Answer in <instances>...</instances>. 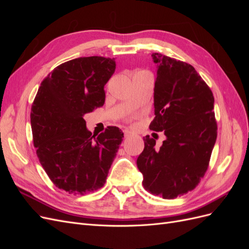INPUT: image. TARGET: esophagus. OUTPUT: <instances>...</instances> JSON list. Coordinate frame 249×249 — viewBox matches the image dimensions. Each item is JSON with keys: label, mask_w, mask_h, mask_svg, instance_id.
<instances>
[{"label": "esophagus", "mask_w": 249, "mask_h": 249, "mask_svg": "<svg viewBox=\"0 0 249 249\" xmlns=\"http://www.w3.org/2000/svg\"><path fill=\"white\" fill-rule=\"evenodd\" d=\"M124 137H125V138H127V137L132 136L133 133H132L131 131H129V130H124Z\"/></svg>", "instance_id": "obj_1"}]
</instances>
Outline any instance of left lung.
Returning a JSON list of instances; mask_svg holds the SVG:
<instances>
[{"instance_id":"left-lung-1","label":"left lung","mask_w":249,"mask_h":249,"mask_svg":"<svg viewBox=\"0 0 249 249\" xmlns=\"http://www.w3.org/2000/svg\"><path fill=\"white\" fill-rule=\"evenodd\" d=\"M157 63L155 118L149 129L164 131L160 148L145 136L137 159L146 191L165 199L192 191L205 176L217 138L214 96L189 63L153 53Z\"/></svg>"}]
</instances>
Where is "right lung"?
Segmentation results:
<instances>
[{
  "instance_id": "obj_1",
  "label": "right lung",
  "mask_w": 249,
  "mask_h": 249,
  "mask_svg": "<svg viewBox=\"0 0 249 249\" xmlns=\"http://www.w3.org/2000/svg\"><path fill=\"white\" fill-rule=\"evenodd\" d=\"M114 58L81 57L58 65L43 79L31 108L33 142L41 166L59 189L84 195L102 188L124 133L107 126L99 136L84 115L105 104L104 86Z\"/></svg>"
}]
</instances>
